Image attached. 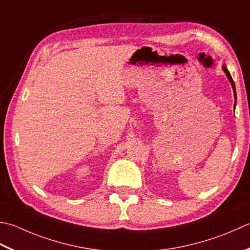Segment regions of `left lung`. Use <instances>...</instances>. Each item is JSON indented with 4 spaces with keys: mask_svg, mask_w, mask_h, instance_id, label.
<instances>
[{
    "mask_svg": "<svg viewBox=\"0 0 250 250\" xmlns=\"http://www.w3.org/2000/svg\"><path fill=\"white\" fill-rule=\"evenodd\" d=\"M223 70H224V72H226V75L228 76L229 80V82H231V84H232V86H233L234 93H235V84H234V81H233V79H232V77H231V75H229V70L227 69L226 66H223ZM235 97H236V94H235Z\"/></svg>",
    "mask_w": 250,
    "mask_h": 250,
    "instance_id": "left-lung-1",
    "label": "left lung"
}]
</instances>
